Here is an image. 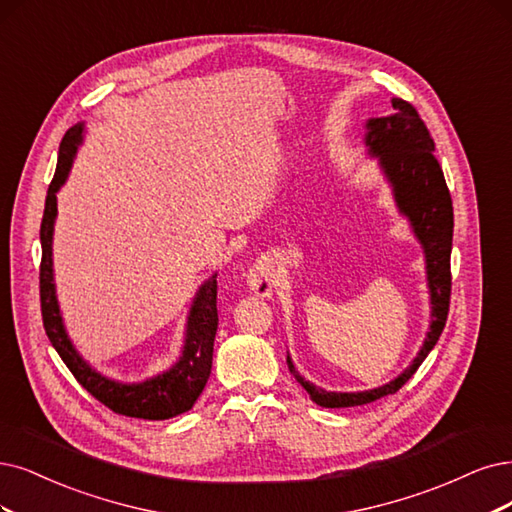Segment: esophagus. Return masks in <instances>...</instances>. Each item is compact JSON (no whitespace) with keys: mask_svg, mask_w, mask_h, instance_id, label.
<instances>
[{"mask_svg":"<svg viewBox=\"0 0 512 512\" xmlns=\"http://www.w3.org/2000/svg\"><path fill=\"white\" fill-rule=\"evenodd\" d=\"M246 285L257 297H270L274 287V266L268 257H261L253 263V268L246 274Z\"/></svg>","mask_w":512,"mask_h":512,"instance_id":"obj_1","label":"esophagus"}]
</instances>
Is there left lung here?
<instances>
[{"label": "left lung", "instance_id": "obj_1", "mask_svg": "<svg viewBox=\"0 0 512 512\" xmlns=\"http://www.w3.org/2000/svg\"><path fill=\"white\" fill-rule=\"evenodd\" d=\"M394 113L390 118L369 120L367 145L373 156H380L386 177L394 187L396 202L409 217L415 236L420 238L426 263L432 299L430 333L411 367L394 382L367 392H327L301 377L287 356L289 371L308 390L312 401L323 407H356L373 403L382 396L403 388L418 371L428 352L439 342L445 329L451 299V238H453V206L443 168L434 156V141L418 109L403 99H392Z\"/></svg>", "mask_w": 512, "mask_h": 512}]
</instances>
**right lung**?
<instances>
[{"label":"right lung","instance_id":"add662e5","mask_svg":"<svg viewBox=\"0 0 512 512\" xmlns=\"http://www.w3.org/2000/svg\"><path fill=\"white\" fill-rule=\"evenodd\" d=\"M82 141V124L73 126L65 132L59 149V162L56 173L48 185V196L44 206V217L40 227L42 238V263H40V301H42V320L44 329L54 350L59 352L67 369L99 403L107 409L128 418L141 420H168L175 415L192 409L198 396L202 394L208 375L213 367V344L217 333V276L204 282L194 301V308L187 320V337L183 346V356L179 363L154 377V380L124 386L107 380V377L94 373L78 352L73 350L69 337L63 329V320L56 304L54 282H52V227L56 217V192L65 183L71 168L75 149Z\"/></svg>","mask_w":512,"mask_h":512}]
</instances>
